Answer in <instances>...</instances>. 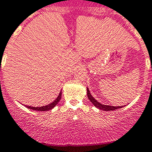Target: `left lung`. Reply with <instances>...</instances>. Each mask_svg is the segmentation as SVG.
I'll return each instance as SVG.
<instances>
[{
    "label": "left lung",
    "mask_w": 152,
    "mask_h": 152,
    "mask_svg": "<svg viewBox=\"0 0 152 152\" xmlns=\"http://www.w3.org/2000/svg\"><path fill=\"white\" fill-rule=\"evenodd\" d=\"M87 96L89 100L93 104L94 106L95 107L99 108V109L102 110L104 111H110V110H115L119 109V108H122V106H118V107H115V106H110V105H104L102 104L99 103V102H97V100H95L93 97L92 96V95L90 94L89 89L87 88Z\"/></svg>",
    "instance_id": "8db88e82"
}]
</instances>
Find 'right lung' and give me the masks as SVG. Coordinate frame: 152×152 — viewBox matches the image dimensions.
Here are the masks:
<instances>
[{
	"mask_svg": "<svg viewBox=\"0 0 152 152\" xmlns=\"http://www.w3.org/2000/svg\"><path fill=\"white\" fill-rule=\"evenodd\" d=\"M61 97H62V91L60 92L59 94L58 97H57V99L53 101L52 103L49 104L45 105V106H42V107H31V106H25L26 107L29 108V109H31V110H38V111H48V110H50L53 109L56 105L58 104V102H60V100L61 99Z\"/></svg>",
	"mask_w": 152,
	"mask_h": 152,
	"instance_id": "obj_1",
	"label": "right lung"
}]
</instances>
